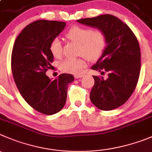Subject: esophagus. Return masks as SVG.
Wrapping results in <instances>:
<instances>
[{"label": "esophagus", "instance_id": "esophagus-1", "mask_svg": "<svg viewBox=\"0 0 152 152\" xmlns=\"http://www.w3.org/2000/svg\"><path fill=\"white\" fill-rule=\"evenodd\" d=\"M83 77V75H75V78L77 79V78H80V77Z\"/></svg>", "mask_w": 152, "mask_h": 152}]
</instances>
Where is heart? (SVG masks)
<instances>
[{
    "mask_svg": "<svg viewBox=\"0 0 152 152\" xmlns=\"http://www.w3.org/2000/svg\"><path fill=\"white\" fill-rule=\"evenodd\" d=\"M66 38L72 42L80 45L79 55L93 61L101 57L106 47V36L102 30H91L86 27L74 26L66 34ZM49 50L55 59H60L63 56V47L60 39L54 38L49 45ZM86 66L84 58L66 59L60 64L63 72L74 75L80 74Z\"/></svg>",
    "mask_w": 152,
    "mask_h": 152,
    "instance_id": "1",
    "label": "heart"
}]
</instances>
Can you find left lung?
<instances>
[{"label": "left lung", "instance_id": "8db88e82", "mask_svg": "<svg viewBox=\"0 0 152 152\" xmlns=\"http://www.w3.org/2000/svg\"><path fill=\"white\" fill-rule=\"evenodd\" d=\"M77 22L102 30L107 47L102 57L91 69L108 77L92 76L95 83L90 100L102 110H111L122 106L134 92L141 67V53L137 37L130 27L114 15H102L83 18Z\"/></svg>", "mask_w": 152, "mask_h": 152}]
</instances>
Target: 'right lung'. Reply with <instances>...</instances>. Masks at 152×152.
Returning a JSON list of instances; mask_svg holds the SVG:
<instances>
[{
    "label": "right lung",
    "mask_w": 152,
    "mask_h": 152,
    "mask_svg": "<svg viewBox=\"0 0 152 152\" xmlns=\"http://www.w3.org/2000/svg\"><path fill=\"white\" fill-rule=\"evenodd\" d=\"M66 22L38 20L28 24L15 39L11 57L12 76L21 96L38 112L53 115L66 104L71 74H61L51 80L46 72L53 57L50 42L63 31Z\"/></svg>",
    "instance_id": "1"
}]
</instances>
